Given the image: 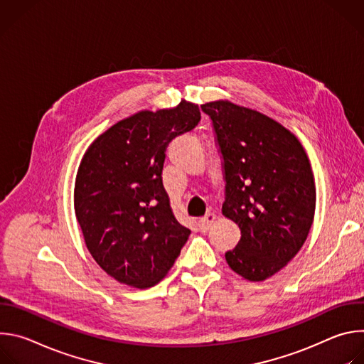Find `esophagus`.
I'll list each match as a JSON object with an SVG mask.
<instances>
[{"label": "esophagus", "instance_id": "obj_1", "mask_svg": "<svg viewBox=\"0 0 364 364\" xmlns=\"http://www.w3.org/2000/svg\"><path fill=\"white\" fill-rule=\"evenodd\" d=\"M215 220H216V216H215L213 213H209V215H205L204 218H201V219L197 220V226H198V229H200L201 232H207V230H209V229L212 228V225L215 223Z\"/></svg>", "mask_w": 364, "mask_h": 364}]
</instances>
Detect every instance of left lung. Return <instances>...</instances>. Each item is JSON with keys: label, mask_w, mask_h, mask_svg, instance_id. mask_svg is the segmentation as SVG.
<instances>
[{"label": "left lung", "mask_w": 364, "mask_h": 364, "mask_svg": "<svg viewBox=\"0 0 364 364\" xmlns=\"http://www.w3.org/2000/svg\"><path fill=\"white\" fill-rule=\"evenodd\" d=\"M223 157L222 213L240 229L226 252L242 278L261 282L299 252L316 213V183L299 139L278 121L225 99L203 103Z\"/></svg>", "instance_id": "8db88e82"}]
</instances>
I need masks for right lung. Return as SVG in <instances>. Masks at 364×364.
<instances>
[{"mask_svg": "<svg viewBox=\"0 0 364 364\" xmlns=\"http://www.w3.org/2000/svg\"><path fill=\"white\" fill-rule=\"evenodd\" d=\"M198 105L139 111L100 134L83 154L75 181V215L96 264L128 287L159 284L190 230L163 186L168 142L200 121Z\"/></svg>", "mask_w": 364, "mask_h": 364, "instance_id": "add662e5", "label": "right lung"}]
</instances>
